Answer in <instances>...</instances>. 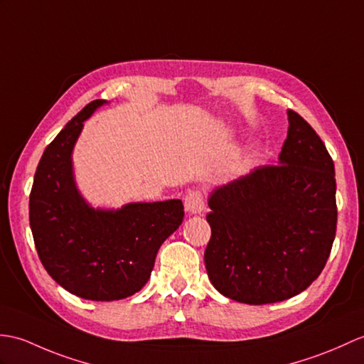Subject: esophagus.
I'll list each match as a JSON object with an SVG mask.
<instances>
[{
  "label": "esophagus",
  "instance_id": "esophagus-1",
  "mask_svg": "<svg viewBox=\"0 0 364 364\" xmlns=\"http://www.w3.org/2000/svg\"><path fill=\"white\" fill-rule=\"evenodd\" d=\"M184 208L189 214H201L205 209V196L200 191H189L184 197Z\"/></svg>",
  "mask_w": 364,
  "mask_h": 364
}]
</instances>
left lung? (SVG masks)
Here are the masks:
<instances>
[{
	"instance_id": "8db88e82",
	"label": "left lung",
	"mask_w": 364,
	"mask_h": 364,
	"mask_svg": "<svg viewBox=\"0 0 364 364\" xmlns=\"http://www.w3.org/2000/svg\"><path fill=\"white\" fill-rule=\"evenodd\" d=\"M279 164L256 167L209 197V281L251 306L296 296L323 272L336 232L332 156L310 124L289 109Z\"/></svg>"
}]
</instances>
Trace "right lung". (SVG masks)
I'll return each instance as SVG.
<instances>
[{
    "instance_id": "obj_1",
    "label": "right lung",
    "mask_w": 364,
    "mask_h": 364,
    "mask_svg": "<svg viewBox=\"0 0 364 364\" xmlns=\"http://www.w3.org/2000/svg\"><path fill=\"white\" fill-rule=\"evenodd\" d=\"M92 100L45 149L29 196V223L48 274L75 296L117 301L150 279L156 252L183 222L181 200L95 209L74 181L71 154L83 122L104 105Z\"/></svg>"
}]
</instances>
